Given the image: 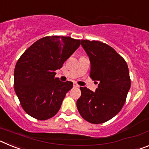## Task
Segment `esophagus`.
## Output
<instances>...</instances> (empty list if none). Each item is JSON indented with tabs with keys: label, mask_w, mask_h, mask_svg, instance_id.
Instances as JSON below:
<instances>
[{
	"label": "esophagus",
	"mask_w": 149,
	"mask_h": 149,
	"mask_svg": "<svg viewBox=\"0 0 149 149\" xmlns=\"http://www.w3.org/2000/svg\"><path fill=\"white\" fill-rule=\"evenodd\" d=\"M74 87H79V85L78 84H75V83H74Z\"/></svg>",
	"instance_id": "obj_1"
}]
</instances>
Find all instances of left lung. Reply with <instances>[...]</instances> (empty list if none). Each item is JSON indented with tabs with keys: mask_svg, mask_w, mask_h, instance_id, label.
I'll return each instance as SVG.
<instances>
[{
	"mask_svg": "<svg viewBox=\"0 0 149 149\" xmlns=\"http://www.w3.org/2000/svg\"><path fill=\"white\" fill-rule=\"evenodd\" d=\"M81 45L90 60V77L99 83L95 92L80 88L77 110L87 122L104 123L119 113L125 103L131 87L128 67L123 57L108 45L82 39Z\"/></svg>",
	"mask_w": 149,
	"mask_h": 149,
	"instance_id": "1",
	"label": "left lung"
}]
</instances>
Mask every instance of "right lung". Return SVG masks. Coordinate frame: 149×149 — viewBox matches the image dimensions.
Here are the masks:
<instances>
[{
    "instance_id": "add662e5",
    "label": "right lung",
    "mask_w": 149,
    "mask_h": 149,
    "mask_svg": "<svg viewBox=\"0 0 149 149\" xmlns=\"http://www.w3.org/2000/svg\"><path fill=\"white\" fill-rule=\"evenodd\" d=\"M81 40L52 36L39 39L17 61L14 89L22 108L38 120L56 115L65 94L73 86L71 81L55 77L56 69L79 48Z\"/></svg>"
}]
</instances>
